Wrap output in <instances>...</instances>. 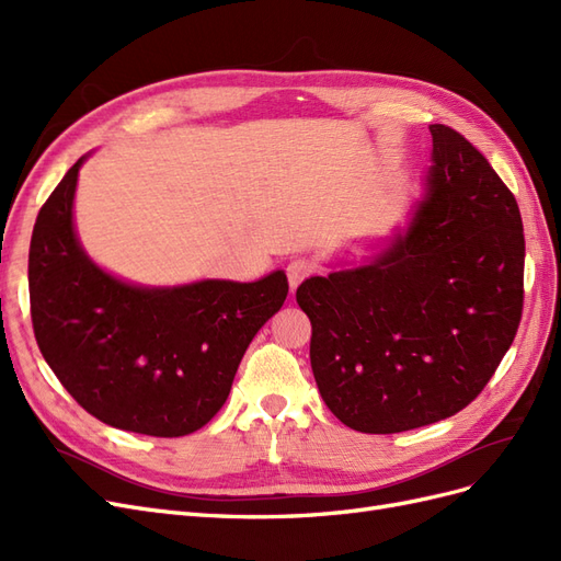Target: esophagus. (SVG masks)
Here are the masks:
<instances>
[{"label": "esophagus", "mask_w": 561, "mask_h": 561, "mask_svg": "<svg viewBox=\"0 0 561 561\" xmlns=\"http://www.w3.org/2000/svg\"><path fill=\"white\" fill-rule=\"evenodd\" d=\"M287 280H290V290H297V285L313 274V264L309 260H293L285 268Z\"/></svg>", "instance_id": "34e87169"}]
</instances>
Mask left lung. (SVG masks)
<instances>
[{
  "mask_svg": "<svg viewBox=\"0 0 561 561\" xmlns=\"http://www.w3.org/2000/svg\"><path fill=\"white\" fill-rule=\"evenodd\" d=\"M431 135L426 194L410 225L369 262L297 287L320 396L360 433H402L461 412L519 328L517 201L461 133L433 124Z\"/></svg>",
  "mask_w": 561,
  "mask_h": 561,
  "instance_id": "obj_1",
  "label": "left lung"
}]
</instances>
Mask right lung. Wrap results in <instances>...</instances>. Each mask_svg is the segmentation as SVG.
Instances as JSON below:
<instances>
[{
	"label": "right lung",
	"instance_id": "1",
	"mask_svg": "<svg viewBox=\"0 0 561 561\" xmlns=\"http://www.w3.org/2000/svg\"><path fill=\"white\" fill-rule=\"evenodd\" d=\"M81 157L42 206L30 241V311L39 351L83 410L107 426L190 435L222 410L252 336L287 297L254 283L147 287L100 268L75 231Z\"/></svg>",
	"mask_w": 561,
	"mask_h": 561
}]
</instances>
